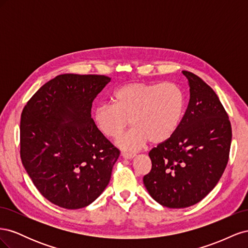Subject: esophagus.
<instances>
[{
	"label": "esophagus",
	"mask_w": 248,
	"mask_h": 248,
	"mask_svg": "<svg viewBox=\"0 0 248 248\" xmlns=\"http://www.w3.org/2000/svg\"><path fill=\"white\" fill-rule=\"evenodd\" d=\"M134 156H136V155L132 154V153H122V157L124 159H132Z\"/></svg>",
	"instance_id": "esophagus-1"
}]
</instances>
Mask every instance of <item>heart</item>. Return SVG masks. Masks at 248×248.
<instances>
[{"label": "heart", "instance_id": "b5f03b06", "mask_svg": "<svg viewBox=\"0 0 248 248\" xmlns=\"http://www.w3.org/2000/svg\"><path fill=\"white\" fill-rule=\"evenodd\" d=\"M112 104L97 107L93 121L97 129L108 139H116L128 127L133 128L117 140L127 152H136L148 140L160 144L176 132L185 109V95L174 82H133L118 89Z\"/></svg>", "mask_w": 248, "mask_h": 248}]
</instances>
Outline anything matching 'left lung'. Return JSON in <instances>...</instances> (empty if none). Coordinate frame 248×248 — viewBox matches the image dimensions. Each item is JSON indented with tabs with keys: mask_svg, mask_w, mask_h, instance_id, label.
I'll use <instances>...</instances> for the list:
<instances>
[{
	"mask_svg": "<svg viewBox=\"0 0 248 248\" xmlns=\"http://www.w3.org/2000/svg\"><path fill=\"white\" fill-rule=\"evenodd\" d=\"M190 98L178 129L149 152L152 169L144 177L148 192L168 208H186L204 199L218 183L229 160L232 127L212 88L182 71Z\"/></svg>",
	"mask_w": 248,
	"mask_h": 248,
	"instance_id": "8db88e82",
	"label": "left lung"
}]
</instances>
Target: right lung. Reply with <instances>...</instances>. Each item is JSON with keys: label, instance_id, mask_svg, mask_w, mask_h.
I'll return each mask as SVG.
<instances>
[{"label": "right lung", "instance_id": "1", "mask_svg": "<svg viewBox=\"0 0 248 248\" xmlns=\"http://www.w3.org/2000/svg\"><path fill=\"white\" fill-rule=\"evenodd\" d=\"M110 78L65 73L44 84L24 108L20 158L42 196L65 209L93 202L109 183L120 151L91 118Z\"/></svg>", "mask_w": 248, "mask_h": 248}]
</instances>
